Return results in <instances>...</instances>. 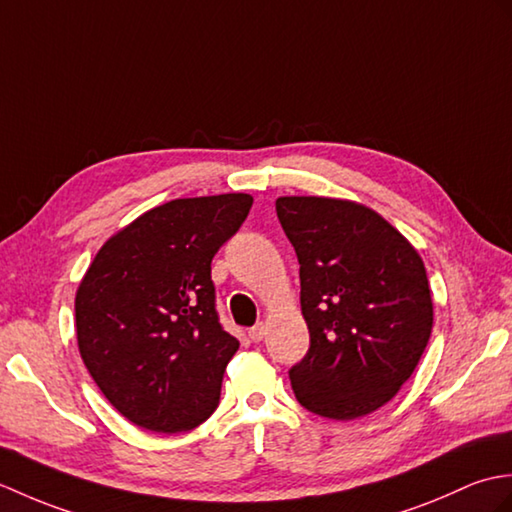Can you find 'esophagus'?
Returning a JSON list of instances; mask_svg holds the SVG:
<instances>
[{"instance_id": "esophagus-1", "label": "esophagus", "mask_w": 512, "mask_h": 512, "mask_svg": "<svg viewBox=\"0 0 512 512\" xmlns=\"http://www.w3.org/2000/svg\"><path fill=\"white\" fill-rule=\"evenodd\" d=\"M265 333H267V326L263 322H258L256 326L249 328V339H252V342H260V339L265 337Z\"/></svg>"}]
</instances>
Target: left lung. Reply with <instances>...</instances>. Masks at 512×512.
I'll use <instances>...</instances> for the list:
<instances>
[{
	"instance_id": "8db88e82",
	"label": "left lung",
	"mask_w": 512,
	"mask_h": 512,
	"mask_svg": "<svg viewBox=\"0 0 512 512\" xmlns=\"http://www.w3.org/2000/svg\"><path fill=\"white\" fill-rule=\"evenodd\" d=\"M300 263L306 357L289 370L302 407L333 420L372 414L412 377L434 326L423 258L379 212L348 199L278 197Z\"/></svg>"
}]
</instances>
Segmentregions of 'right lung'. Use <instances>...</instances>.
Returning a JSON list of instances; mask_svg holds the SVG:
<instances>
[{
	"label": "right lung",
	"instance_id": "add662e5",
	"mask_svg": "<svg viewBox=\"0 0 512 512\" xmlns=\"http://www.w3.org/2000/svg\"><path fill=\"white\" fill-rule=\"evenodd\" d=\"M252 195L175 199L98 249L76 289L85 368L133 425L177 434L219 405L238 339L214 311L210 263L247 219Z\"/></svg>",
	"mask_w": 512,
	"mask_h": 512
}]
</instances>
